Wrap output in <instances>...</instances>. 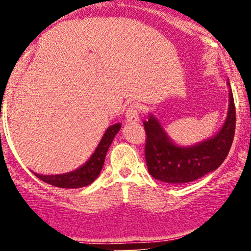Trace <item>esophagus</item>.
<instances>
[{
	"instance_id": "obj_1",
	"label": "esophagus",
	"mask_w": 251,
	"mask_h": 251,
	"mask_svg": "<svg viewBox=\"0 0 251 251\" xmlns=\"http://www.w3.org/2000/svg\"><path fill=\"white\" fill-rule=\"evenodd\" d=\"M126 122L129 124L139 123V109L135 105H131L126 111Z\"/></svg>"
}]
</instances>
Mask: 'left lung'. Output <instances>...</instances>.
Returning a JSON list of instances; mask_svg holds the SVG:
<instances>
[{"mask_svg":"<svg viewBox=\"0 0 251 251\" xmlns=\"http://www.w3.org/2000/svg\"><path fill=\"white\" fill-rule=\"evenodd\" d=\"M229 86V107L223 126L214 137L190 146L174 143L153 114L144 122L146 132L145 159L150 175L170 184H185L215 171L224 162L235 134L236 109Z\"/></svg>","mask_w":251,"mask_h":251,"instance_id":"1","label":"left lung"}]
</instances>
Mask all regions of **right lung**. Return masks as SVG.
Here are the masks:
<instances>
[{"mask_svg":"<svg viewBox=\"0 0 251 251\" xmlns=\"http://www.w3.org/2000/svg\"><path fill=\"white\" fill-rule=\"evenodd\" d=\"M120 127H122V124H114V125L109 126L106 129L105 134L102 135L96 151L89 157L87 162L82 166H80L79 169L62 175H40L35 174V172H34V175L45 183L57 186V188L76 189L89 185L97 179L98 176L101 172L106 153H107L109 146L113 142L116 134L119 132Z\"/></svg>","mask_w":251,"mask_h":251,"instance_id":"1","label":"right lung"}]
</instances>
